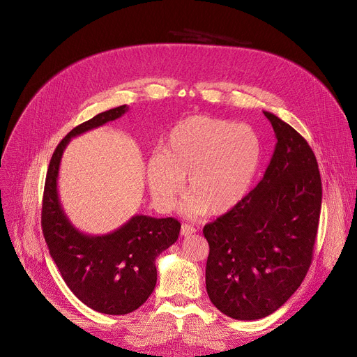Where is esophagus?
Returning a JSON list of instances; mask_svg holds the SVG:
<instances>
[{
  "mask_svg": "<svg viewBox=\"0 0 357 357\" xmlns=\"http://www.w3.org/2000/svg\"><path fill=\"white\" fill-rule=\"evenodd\" d=\"M197 231V229L194 227V226H191V224H182V227H181V234L182 236H191V234H194Z\"/></svg>",
  "mask_w": 357,
  "mask_h": 357,
  "instance_id": "1",
  "label": "esophagus"
}]
</instances>
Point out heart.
<instances>
[{
    "label": "heart",
    "instance_id": "heart-1",
    "mask_svg": "<svg viewBox=\"0 0 357 357\" xmlns=\"http://www.w3.org/2000/svg\"><path fill=\"white\" fill-rule=\"evenodd\" d=\"M261 159V143L248 124L192 116L179 121L165 140L163 152L146 163L150 197L162 213L171 211L185 188L188 215H222L249 194Z\"/></svg>",
    "mask_w": 357,
    "mask_h": 357
}]
</instances>
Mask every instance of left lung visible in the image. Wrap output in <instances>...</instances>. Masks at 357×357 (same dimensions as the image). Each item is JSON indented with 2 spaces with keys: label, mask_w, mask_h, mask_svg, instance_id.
Segmentation results:
<instances>
[{
  "label": "left lung",
  "mask_w": 357,
  "mask_h": 357,
  "mask_svg": "<svg viewBox=\"0 0 357 357\" xmlns=\"http://www.w3.org/2000/svg\"><path fill=\"white\" fill-rule=\"evenodd\" d=\"M276 146L264 178L234 210L205 224V285L234 320L282 307L310 269L321 211V176L307 140L269 111Z\"/></svg>",
  "instance_id": "obj_1"
}]
</instances>
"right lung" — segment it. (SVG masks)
I'll list each match as a JSON object with an SVG mask.
<instances>
[{"label": "right lung", "instance_id": "add662e5", "mask_svg": "<svg viewBox=\"0 0 357 357\" xmlns=\"http://www.w3.org/2000/svg\"><path fill=\"white\" fill-rule=\"evenodd\" d=\"M127 109L111 108L69 131L50 159L42 207L43 236L65 284L86 307L108 315L133 312L146 303L156 287V257L181 231L172 217L133 215L114 231L92 236L79 231L63 211L58 176L70 139L120 119Z\"/></svg>", "mask_w": 357, "mask_h": 357}]
</instances>
